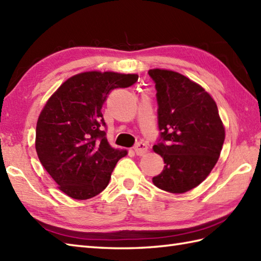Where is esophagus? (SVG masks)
I'll use <instances>...</instances> for the list:
<instances>
[{"mask_svg":"<svg viewBox=\"0 0 261 261\" xmlns=\"http://www.w3.org/2000/svg\"><path fill=\"white\" fill-rule=\"evenodd\" d=\"M135 152L138 154V156H142L143 153H146L148 150V146L146 145L145 142H137L135 147Z\"/></svg>","mask_w":261,"mask_h":261,"instance_id":"34e87169","label":"esophagus"}]
</instances>
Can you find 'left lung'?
Returning <instances> with one entry per match:
<instances>
[{
    "label": "left lung",
    "instance_id": "obj_1",
    "mask_svg": "<svg viewBox=\"0 0 261 261\" xmlns=\"http://www.w3.org/2000/svg\"><path fill=\"white\" fill-rule=\"evenodd\" d=\"M148 74L157 91L160 131L153 150L165 163L152 181L163 191L185 193L201 184L218 162L224 126L214 99L196 83L171 70Z\"/></svg>",
    "mask_w": 261,
    "mask_h": 261
}]
</instances>
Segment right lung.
<instances>
[{
    "mask_svg": "<svg viewBox=\"0 0 261 261\" xmlns=\"http://www.w3.org/2000/svg\"><path fill=\"white\" fill-rule=\"evenodd\" d=\"M138 81L136 74L87 71L70 77L48 99L36 129V150L59 190L75 199L96 196L126 154L109 145L102 107L114 88Z\"/></svg>",
    "mask_w": 261,
    "mask_h": 261,
    "instance_id": "1",
    "label": "right lung"
}]
</instances>
